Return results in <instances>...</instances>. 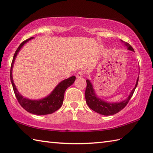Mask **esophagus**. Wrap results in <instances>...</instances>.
I'll return each mask as SVG.
<instances>
[{
    "label": "esophagus",
    "mask_w": 153,
    "mask_h": 153,
    "mask_svg": "<svg viewBox=\"0 0 153 153\" xmlns=\"http://www.w3.org/2000/svg\"><path fill=\"white\" fill-rule=\"evenodd\" d=\"M84 73H83L82 71H79L78 73L76 74V77L77 79H81L83 77H84Z\"/></svg>",
    "instance_id": "obj_1"
}]
</instances>
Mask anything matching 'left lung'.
I'll return each mask as SVG.
<instances>
[{
    "mask_svg": "<svg viewBox=\"0 0 153 153\" xmlns=\"http://www.w3.org/2000/svg\"><path fill=\"white\" fill-rule=\"evenodd\" d=\"M121 43L123 44L125 48H126L128 50L134 51V49L130 45L129 43L124 42L122 40ZM87 82V87L85 89V98L86 100V103L91 110L95 111L96 112L104 116H110L114 115L122 110L123 108L127 105L128 102H129L130 99L131 98L133 94H134L135 89L137 88L138 82V77L137 79V82L134 88L130 91L129 96H128L126 99L124 100L121 101L120 102H109L105 101L104 100L100 98V97L97 95L95 90L94 89V86L92 83L91 82L90 79L86 80Z\"/></svg>",
    "mask_w": 153,
    "mask_h": 153,
    "instance_id": "1",
    "label": "left lung"
}]
</instances>
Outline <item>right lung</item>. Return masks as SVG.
I'll return each mask as SVG.
<instances>
[{
	"label": "right lung",
	"instance_id": "right-lung-1",
	"mask_svg": "<svg viewBox=\"0 0 153 153\" xmlns=\"http://www.w3.org/2000/svg\"><path fill=\"white\" fill-rule=\"evenodd\" d=\"M34 37H30L28 39L23 41L13 56L12 64L10 67V81L12 84L14 92L17 99L19 103L23 107L25 110H27L29 113L33 114L36 115H46L52 114L53 112L59 109L63 104V98H64L65 91L69 86L74 84L76 80V76H71L68 79L62 80L58 84L53 90L49 95L43 98L38 100H31L27 98H24L21 94L19 93V90L16 88V85L14 83L13 78V69L14 66V63L16 59V57L20 51L21 48H23L25 43L30 41Z\"/></svg>",
	"mask_w": 153,
	"mask_h": 153
}]
</instances>
